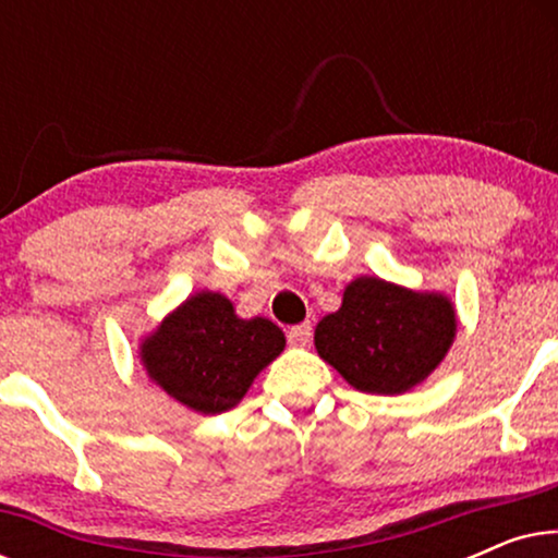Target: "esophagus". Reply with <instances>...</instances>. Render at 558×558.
<instances>
[{"mask_svg":"<svg viewBox=\"0 0 558 558\" xmlns=\"http://www.w3.org/2000/svg\"><path fill=\"white\" fill-rule=\"evenodd\" d=\"M287 340L292 342V345H296V348H304L312 340V325L310 323H302V325L289 327Z\"/></svg>","mask_w":558,"mask_h":558,"instance_id":"1","label":"esophagus"}]
</instances>
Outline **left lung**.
<instances>
[{
	"label": "left lung",
	"instance_id": "obj_1",
	"mask_svg": "<svg viewBox=\"0 0 558 558\" xmlns=\"http://www.w3.org/2000/svg\"><path fill=\"white\" fill-rule=\"evenodd\" d=\"M454 332V304L445 294L357 277L340 310L317 323L315 348L357 391L396 396L445 361Z\"/></svg>",
	"mask_w": 558,
	"mask_h": 558
}]
</instances>
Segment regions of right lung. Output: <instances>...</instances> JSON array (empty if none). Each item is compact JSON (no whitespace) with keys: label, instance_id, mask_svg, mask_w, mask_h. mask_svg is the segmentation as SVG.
<instances>
[{"label":"right lung","instance_id":"obj_1","mask_svg":"<svg viewBox=\"0 0 558 558\" xmlns=\"http://www.w3.org/2000/svg\"><path fill=\"white\" fill-rule=\"evenodd\" d=\"M284 345L271 319H241L228 296L197 292L159 323L140 355L147 376L182 407L223 414Z\"/></svg>","mask_w":558,"mask_h":558}]
</instances>
